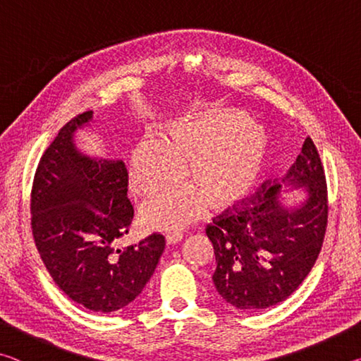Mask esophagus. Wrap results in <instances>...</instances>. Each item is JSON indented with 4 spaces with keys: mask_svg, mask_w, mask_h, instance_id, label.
Here are the masks:
<instances>
[{
    "mask_svg": "<svg viewBox=\"0 0 361 361\" xmlns=\"http://www.w3.org/2000/svg\"><path fill=\"white\" fill-rule=\"evenodd\" d=\"M181 239H183V232H181V231H173V232H169L167 237H166V240H167L169 245H172V243L180 242Z\"/></svg>",
    "mask_w": 361,
    "mask_h": 361,
    "instance_id": "34e87169",
    "label": "esophagus"
}]
</instances>
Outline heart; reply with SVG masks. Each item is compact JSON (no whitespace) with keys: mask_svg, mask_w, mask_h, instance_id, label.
Returning <instances> with one entry per match:
<instances>
[{"mask_svg":"<svg viewBox=\"0 0 361 361\" xmlns=\"http://www.w3.org/2000/svg\"><path fill=\"white\" fill-rule=\"evenodd\" d=\"M243 113L221 109L176 122L167 138L146 133L130 156L129 181L138 195H151L188 175L194 183L173 186L143 205L145 221L178 229L202 216L210 200L216 207L237 202L250 192L262 169L267 138Z\"/></svg>","mask_w":361,"mask_h":361,"instance_id":"1","label":"heart"}]
</instances>
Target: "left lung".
<instances>
[{"label":"left lung","instance_id":"8db88e82","mask_svg":"<svg viewBox=\"0 0 361 361\" xmlns=\"http://www.w3.org/2000/svg\"><path fill=\"white\" fill-rule=\"evenodd\" d=\"M305 186L307 199L295 209L277 199L280 183L264 181L248 199L228 207L207 224L216 269L213 283L226 302L262 310L285 301L314 267L328 224L325 170L307 137L282 180Z\"/></svg>","mask_w":361,"mask_h":361}]
</instances>
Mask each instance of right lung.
Returning a JSON list of instances; mask_svg holds the SVG:
<instances>
[{
	"instance_id": "add662e5",
	"label": "right lung",
	"mask_w": 361,
	"mask_h": 361,
	"mask_svg": "<svg viewBox=\"0 0 361 361\" xmlns=\"http://www.w3.org/2000/svg\"><path fill=\"white\" fill-rule=\"evenodd\" d=\"M92 119L78 114L60 129L36 169L32 231L54 282L73 301L94 312H116L148 283L166 247L152 232L135 245L114 250L129 232L133 207L122 161L92 159L76 149L73 135Z\"/></svg>"
}]
</instances>
